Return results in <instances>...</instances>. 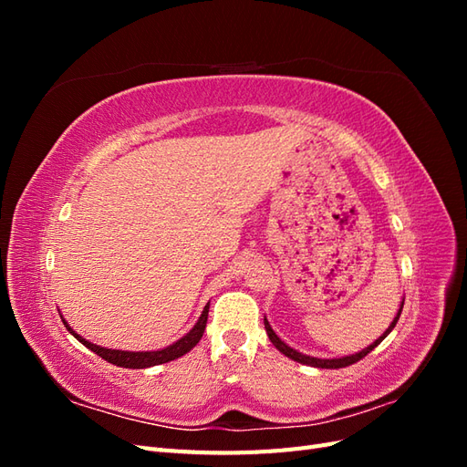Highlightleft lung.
<instances>
[{
  "label": "left lung",
  "mask_w": 467,
  "mask_h": 467,
  "mask_svg": "<svg viewBox=\"0 0 467 467\" xmlns=\"http://www.w3.org/2000/svg\"><path fill=\"white\" fill-rule=\"evenodd\" d=\"M403 302H405V298L401 300V304H400V309H398V314H395V317H393V321L389 323V327L381 333L376 341L372 343V345H368L366 348H362V350H358V352H355V355H347V357H338V358H317V357H309V355H304V352H300V350H296V348H292L290 345H286L285 341H282V338L273 331V327H271V323H268V319H266V316H265V329H266V335H268V338H271V343L282 352V355L285 357H288V358H292V360H296V362H300V364H307V366H314V368H345V366H350V364H355V362H358L360 358H364L366 355H368V352H372L381 341H384V338L391 333V329L395 327V323H398V319H400V316H401V309H403Z\"/></svg>",
  "instance_id": "left-lung-1"
}]
</instances>
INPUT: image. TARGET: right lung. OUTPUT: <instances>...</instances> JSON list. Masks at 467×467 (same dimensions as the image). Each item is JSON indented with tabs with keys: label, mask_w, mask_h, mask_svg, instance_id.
Returning <instances> with one entry per match:
<instances>
[{
	"label": "right lung",
	"mask_w": 467,
	"mask_h": 467,
	"mask_svg": "<svg viewBox=\"0 0 467 467\" xmlns=\"http://www.w3.org/2000/svg\"><path fill=\"white\" fill-rule=\"evenodd\" d=\"M208 307H210V302L204 306L202 314L199 317V321L194 323V327L187 333L182 335L179 341H175L173 345H169L165 348H158V350H117V348H107V347H101V345H95L91 341H88V338H83L79 333H76L72 327H69L67 321L62 317L66 329L72 333L81 345H86L89 350H93L95 355H99L101 358H105L107 362L115 364V366H120V368H132V370H140V368H151V366H158V364H165L169 360H175L182 355H187V352L196 347V343L201 341V337L206 329V321H208ZM60 312V309H58Z\"/></svg>",
	"instance_id": "add662e5"
}]
</instances>
